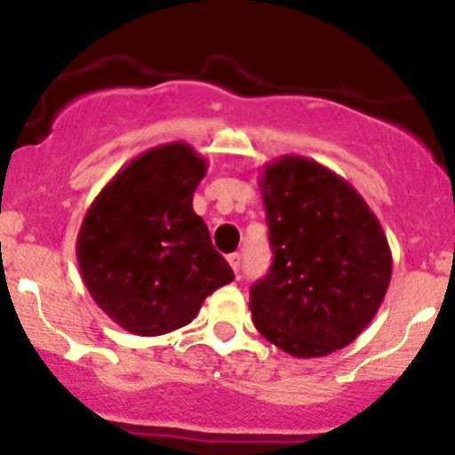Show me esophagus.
I'll return each instance as SVG.
<instances>
[{"mask_svg":"<svg viewBox=\"0 0 455 455\" xmlns=\"http://www.w3.org/2000/svg\"><path fill=\"white\" fill-rule=\"evenodd\" d=\"M227 259H228V266L233 268V273L237 275V270H240V264H242V255L240 253H231L227 257Z\"/></svg>","mask_w":455,"mask_h":455,"instance_id":"1","label":"esophagus"}]
</instances>
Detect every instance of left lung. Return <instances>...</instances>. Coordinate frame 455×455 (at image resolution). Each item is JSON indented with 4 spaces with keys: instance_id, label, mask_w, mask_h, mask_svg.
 Listing matches in <instances>:
<instances>
[{
    "instance_id": "8db88e82",
    "label": "left lung",
    "mask_w": 455,
    "mask_h": 455,
    "mask_svg": "<svg viewBox=\"0 0 455 455\" xmlns=\"http://www.w3.org/2000/svg\"><path fill=\"white\" fill-rule=\"evenodd\" d=\"M259 189L275 257L251 288L255 328L297 359L341 350L368 328L392 279L379 218L350 182L304 156L264 164Z\"/></svg>"
}]
</instances>
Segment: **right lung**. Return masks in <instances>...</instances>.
<instances>
[{"mask_svg": "<svg viewBox=\"0 0 455 455\" xmlns=\"http://www.w3.org/2000/svg\"><path fill=\"white\" fill-rule=\"evenodd\" d=\"M206 160L187 142L136 156L100 189L76 237L81 277L100 310L139 337L191 323L233 270L211 244L194 191Z\"/></svg>", "mask_w": 455, "mask_h": 455, "instance_id": "obj_1", "label": "right lung"}]
</instances>
